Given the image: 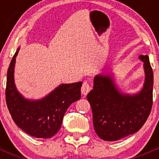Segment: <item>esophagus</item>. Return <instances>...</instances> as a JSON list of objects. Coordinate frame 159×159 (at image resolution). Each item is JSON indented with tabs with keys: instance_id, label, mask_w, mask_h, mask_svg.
<instances>
[{
	"instance_id": "34e87169",
	"label": "esophagus",
	"mask_w": 159,
	"mask_h": 159,
	"mask_svg": "<svg viewBox=\"0 0 159 159\" xmlns=\"http://www.w3.org/2000/svg\"><path fill=\"white\" fill-rule=\"evenodd\" d=\"M91 86L89 85V83H88L87 81H84V82L83 83L82 86H81V94L84 96L87 95L88 93L91 91Z\"/></svg>"
}]
</instances>
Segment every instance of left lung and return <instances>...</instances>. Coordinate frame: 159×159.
<instances>
[{
    "label": "left lung",
    "instance_id": "8db88e82",
    "mask_svg": "<svg viewBox=\"0 0 159 159\" xmlns=\"http://www.w3.org/2000/svg\"><path fill=\"white\" fill-rule=\"evenodd\" d=\"M143 62L145 81L136 93H125L116 82L114 74H98L87 99L92 111L94 131L100 139L118 141L134 134L143 126L152 107L153 71L147 55Z\"/></svg>",
    "mask_w": 159,
    "mask_h": 159
}]
</instances>
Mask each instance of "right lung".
Returning <instances> with one entry per match:
<instances>
[{"label": "right lung", "mask_w": 159, "mask_h": 159, "mask_svg": "<svg viewBox=\"0 0 159 159\" xmlns=\"http://www.w3.org/2000/svg\"><path fill=\"white\" fill-rule=\"evenodd\" d=\"M14 54L7 75L6 102L12 119L17 127L35 138L50 139L61 129L64 115L73 102L81 98L82 82L61 84L40 99L26 98L16 87Z\"/></svg>", "instance_id": "obj_1"}]
</instances>
